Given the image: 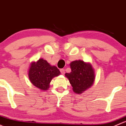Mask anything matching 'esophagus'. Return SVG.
I'll return each mask as SVG.
<instances>
[{"mask_svg":"<svg viewBox=\"0 0 126 126\" xmlns=\"http://www.w3.org/2000/svg\"><path fill=\"white\" fill-rule=\"evenodd\" d=\"M60 71H61V73L62 75H64L65 74V70L64 69H61Z\"/></svg>","mask_w":126,"mask_h":126,"instance_id":"obj_1","label":"esophagus"}]
</instances>
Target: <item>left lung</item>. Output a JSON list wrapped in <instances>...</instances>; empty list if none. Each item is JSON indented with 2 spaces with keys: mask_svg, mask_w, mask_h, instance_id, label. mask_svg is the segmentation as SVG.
Returning a JSON list of instances; mask_svg holds the SVG:
<instances>
[{
  "mask_svg": "<svg viewBox=\"0 0 126 126\" xmlns=\"http://www.w3.org/2000/svg\"><path fill=\"white\" fill-rule=\"evenodd\" d=\"M72 72L65 74L73 87V90L77 94H81L92 87L95 79L94 69L90 63L78 60L70 64Z\"/></svg>",
  "mask_w": 126,
  "mask_h": 126,
  "instance_id": "1",
  "label": "left lung"
}]
</instances>
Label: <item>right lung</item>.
I'll list each match as a JSON object with an SVG mask.
<instances>
[{"label": "right lung", "instance_id": "add662e5", "mask_svg": "<svg viewBox=\"0 0 126 126\" xmlns=\"http://www.w3.org/2000/svg\"><path fill=\"white\" fill-rule=\"evenodd\" d=\"M59 70L56 66H51L47 61L39 59L31 63L28 78L35 87L42 90H47L51 79L60 75Z\"/></svg>", "mask_w": 126, "mask_h": 126}]
</instances>
